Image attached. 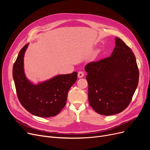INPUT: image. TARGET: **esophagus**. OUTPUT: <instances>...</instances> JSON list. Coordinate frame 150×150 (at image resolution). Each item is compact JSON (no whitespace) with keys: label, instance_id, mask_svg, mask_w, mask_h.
<instances>
[{"label":"esophagus","instance_id":"1","mask_svg":"<svg viewBox=\"0 0 150 150\" xmlns=\"http://www.w3.org/2000/svg\"><path fill=\"white\" fill-rule=\"evenodd\" d=\"M83 76H84V73L83 72H79L78 73V77L79 78L83 77Z\"/></svg>","mask_w":150,"mask_h":150}]
</instances>
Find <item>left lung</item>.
Instances as JSON below:
<instances>
[{"mask_svg": "<svg viewBox=\"0 0 150 150\" xmlns=\"http://www.w3.org/2000/svg\"><path fill=\"white\" fill-rule=\"evenodd\" d=\"M84 70L89 102L94 111L111 115L128 106L137 87L139 72L134 54L122 39L115 38L111 56L88 63Z\"/></svg>", "mask_w": 150, "mask_h": 150, "instance_id": "left-lung-1", "label": "left lung"}]
</instances>
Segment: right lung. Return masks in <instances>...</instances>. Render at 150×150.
<instances>
[{
    "mask_svg": "<svg viewBox=\"0 0 150 150\" xmlns=\"http://www.w3.org/2000/svg\"><path fill=\"white\" fill-rule=\"evenodd\" d=\"M28 45L20 50L13 68L18 99L31 114L41 117L55 116L65 106L69 90L77 80V72L57 75L35 85L26 78L23 70V57Z\"/></svg>",
    "mask_w": 150,
    "mask_h": 150,
    "instance_id": "1",
    "label": "right lung"
}]
</instances>
